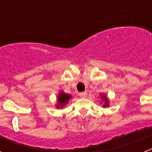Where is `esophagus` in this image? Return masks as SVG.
I'll return each mask as SVG.
<instances>
[{
  "label": "esophagus",
  "mask_w": 152,
  "mask_h": 152,
  "mask_svg": "<svg viewBox=\"0 0 152 152\" xmlns=\"http://www.w3.org/2000/svg\"><path fill=\"white\" fill-rule=\"evenodd\" d=\"M79 96H80V97H82V98L85 97V96H87V92H81V93H80V94H79Z\"/></svg>",
  "instance_id": "esophagus-1"
}]
</instances>
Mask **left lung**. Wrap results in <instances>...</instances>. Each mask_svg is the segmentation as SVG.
<instances>
[{
	"label": "left lung",
	"instance_id": "8db88e82",
	"mask_svg": "<svg viewBox=\"0 0 152 152\" xmlns=\"http://www.w3.org/2000/svg\"><path fill=\"white\" fill-rule=\"evenodd\" d=\"M104 99V100H105L106 101V103H105V105L104 106H108V100H107V98L105 97V96H103V95H102V99Z\"/></svg>",
	"mask_w": 152,
	"mask_h": 152
}]
</instances>
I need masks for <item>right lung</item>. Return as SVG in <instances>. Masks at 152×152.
I'll use <instances>...</instances> for the list:
<instances>
[{"mask_svg":"<svg viewBox=\"0 0 152 152\" xmlns=\"http://www.w3.org/2000/svg\"><path fill=\"white\" fill-rule=\"evenodd\" d=\"M71 98V95L66 94L64 93H61L58 95V105L57 106L58 107H61L64 106L68 103V100Z\"/></svg>","mask_w":152,"mask_h":152,"instance_id":"add662e5","label":"right lung"}]
</instances>
